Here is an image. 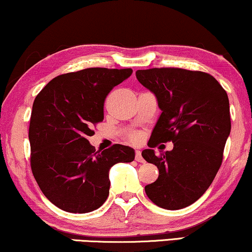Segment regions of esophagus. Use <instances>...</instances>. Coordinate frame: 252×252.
Returning a JSON list of instances; mask_svg holds the SVG:
<instances>
[{
	"label": "esophagus",
	"instance_id": "34e87169",
	"mask_svg": "<svg viewBox=\"0 0 252 252\" xmlns=\"http://www.w3.org/2000/svg\"><path fill=\"white\" fill-rule=\"evenodd\" d=\"M136 161L137 162H140V163H144L145 162V160H144V158L141 157V152L140 151H136Z\"/></svg>",
	"mask_w": 252,
	"mask_h": 252
}]
</instances>
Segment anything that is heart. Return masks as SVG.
Here are the masks:
<instances>
[{
    "mask_svg": "<svg viewBox=\"0 0 252 252\" xmlns=\"http://www.w3.org/2000/svg\"><path fill=\"white\" fill-rule=\"evenodd\" d=\"M129 138H130V140H131V141H133V143H139L141 136H140L139 133L133 132V133H131V134H130Z\"/></svg>",
    "mask_w": 252,
    "mask_h": 252,
    "instance_id": "heart-1",
    "label": "heart"
}]
</instances>
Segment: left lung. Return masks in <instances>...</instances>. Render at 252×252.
<instances>
[{"label":"left lung","mask_w":252,"mask_h":252,"mask_svg":"<svg viewBox=\"0 0 252 252\" xmlns=\"http://www.w3.org/2000/svg\"><path fill=\"white\" fill-rule=\"evenodd\" d=\"M136 76L162 111L150 147L174 143L173 151L160 157L151 148L141 153L158 169V178L145 192L158 207L186 208L203 195L221 165L231 133L227 94L214 76L198 70L164 67L139 69Z\"/></svg>","instance_id":"1"}]
</instances>
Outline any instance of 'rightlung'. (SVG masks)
<instances>
[{
    "label": "right lung",
    "instance_id": "obj_1",
    "mask_svg": "<svg viewBox=\"0 0 252 252\" xmlns=\"http://www.w3.org/2000/svg\"><path fill=\"white\" fill-rule=\"evenodd\" d=\"M132 69L94 67L52 79L35 98L30 132L31 168L42 193L56 207L87 214L109 194V170L132 162L133 148L115 144L95 151L88 137L104 120V102Z\"/></svg>",
    "mask_w": 252,
    "mask_h": 252
}]
</instances>
